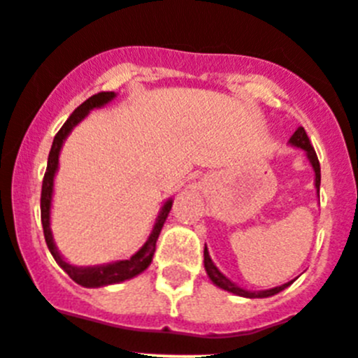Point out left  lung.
<instances>
[{
  "mask_svg": "<svg viewBox=\"0 0 358 358\" xmlns=\"http://www.w3.org/2000/svg\"><path fill=\"white\" fill-rule=\"evenodd\" d=\"M291 144H294V146L301 148V150L307 151V157L308 160H310L312 167H314L315 171V187H317V192H320V185H321V167H320V160H317V155H315V150L314 146L310 144V139H308L307 131H305V128L299 127L298 130L294 131V135L291 137ZM203 262H205V269H207V275L210 276L212 282L217 285V287L224 289V291L228 292H234V294L237 296H244V298H267V296H273L276 294V292L283 291L285 287H289L291 285V282L289 283H283V285H280V287H275V289H269V291H260V292H251V291H244V289L237 287L235 283H231L230 280L227 278V276L223 275V273L219 271L217 267L214 266V262H212L210 255H208L207 251V246H205V251H203Z\"/></svg>",
  "mask_w": 358,
  "mask_h": 358,
  "instance_id": "left-lung-1",
  "label": "left lung"
}]
</instances>
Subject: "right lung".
<instances>
[{
  "label": "right lung",
  "mask_w": 358,
  "mask_h": 358,
  "mask_svg": "<svg viewBox=\"0 0 358 358\" xmlns=\"http://www.w3.org/2000/svg\"><path fill=\"white\" fill-rule=\"evenodd\" d=\"M114 92H98V94L91 96L89 99L80 105L73 114L69 115L64 127L60 128L59 134L55 135L53 139V146H51L50 157H48V167L46 173H44V180H43V192H41V221H43V230H44V239H46L48 248H50L51 255L53 259L57 260L60 267H62L64 271L71 276V278L75 280L76 283L83 285V287H101V285H108V283H117V282H124L128 278H134L139 273H143L148 266L151 264V259H153V253H155L157 248V239H159L160 230L164 227V221H166L167 214L171 210L173 201L166 203L162 207V212H160L159 219H157L155 228L151 231L150 239L146 241L143 248H141L137 253H135L131 259L128 260H119V262L114 264H107V266H96V267H75L67 264L66 260L60 257V253L57 251L53 244V237H51V230H50V205H51V192H53V176L55 171H57V167H59V153L60 148H62L64 139H66L69 131L73 130L75 124H78L91 108L101 107L105 103L110 101L114 98Z\"/></svg>",
  "instance_id": "obj_1"
}]
</instances>
